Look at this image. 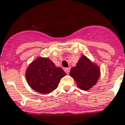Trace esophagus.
Returning <instances> with one entry per match:
<instances>
[{
    "label": "esophagus",
    "mask_w": 125,
    "mask_h": 125,
    "mask_svg": "<svg viewBox=\"0 0 125 125\" xmlns=\"http://www.w3.org/2000/svg\"><path fill=\"white\" fill-rule=\"evenodd\" d=\"M70 68H64V72H65V73H66L67 74H69V73H70Z\"/></svg>",
    "instance_id": "1"
}]
</instances>
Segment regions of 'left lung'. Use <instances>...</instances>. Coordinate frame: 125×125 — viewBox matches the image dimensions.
Listing matches in <instances>:
<instances>
[{"mask_svg":"<svg viewBox=\"0 0 125 125\" xmlns=\"http://www.w3.org/2000/svg\"><path fill=\"white\" fill-rule=\"evenodd\" d=\"M70 75L82 90H88L96 84L100 76V69L85 55H82L76 66L71 68Z\"/></svg>","mask_w":125,"mask_h":125,"instance_id":"left-lung-1","label":"left lung"}]
</instances>
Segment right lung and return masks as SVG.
Returning a JSON list of instances; mask_svg holds the SVG:
<instances>
[{"label":"right lung","mask_w":125,"mask_h":125,"mask_svg":"<svg viewBox=\"0 0 125 125\" xmlns=\"http://www.w3.org/2000/svg\"><path fill=\"white\" fill-rule=\"evenodd\" d=\"M66 73L47 58L39 57L29 65L26 72V80L33 90L41 94H49L58 87Z\"/></svg>","instance_id":"1"}]
</instances>
